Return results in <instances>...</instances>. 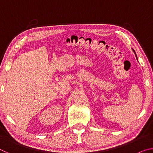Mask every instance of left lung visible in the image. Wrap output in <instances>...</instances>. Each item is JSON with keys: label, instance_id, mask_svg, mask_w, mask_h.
I'll return each instance as SVG.
<instances>
[{"label": "left lung", "instance_id": "1", "mask_svg": "<svg viewBox=\"0 0 153 153\" xmlns=\"http://www.w3.org/2000/svg\"><path fill=\"white\" fill-rule=\"evenodd\" d=\"M133 51H134V50H133ZM134 53H135V51H134ZM135 54H136V53H135ZM136 57H137V56H136Z\"/></svg>", "mask_w": 153, "mask_h": 153}]
</instances>
